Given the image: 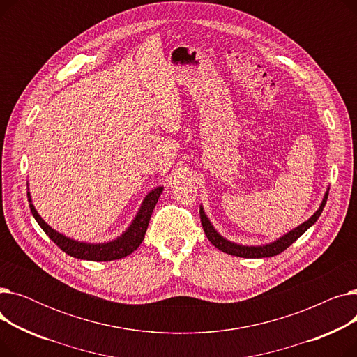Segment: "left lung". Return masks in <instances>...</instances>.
Wrapping results in <instances>:
<instances>
[{"label":"left lung","mask_w":357,"mask_h":357,"mask_svg":"<svg viewBox=\"0 0 357 357\" xmlns=\"http://www.w3.org/2000/svg\"><path fill=\"white\" fill-rule=\"evenodd\" d=\"M327 197H328V192H326L324 195V199L320 205V208L317 210V213L308 220L305 221L304 224H301V226L296 227L295 230L289 231L288 234H285L284 237H280L279 240L271 243V245H266V246H240V245H234V243L222 238L215 230L214 227L211 226L210 220L207 218V215H205L204 210L199 208V217H201V224H202V229L205 231V236L208 237V240L213 243V245L220 249L221 252L227 253V255H231V256H238V257H271V256H276L279 253H282L285 249H288L292 243L301 237L312 224L318 220V217L321 215L323 213V208L324 205L327 202Z\"/></svg>","instance_id":"obj_1"}]
</instances>
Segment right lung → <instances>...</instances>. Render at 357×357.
Wrapping results in <instances>:
<instances>
[{"label":"right lung","instance_id":"right-lung-1","mask_svg":"<svg viewBox=\"0 0 357 357\" xmlns=\"http://www.w3.org/2000/svg\"><path fill=\"white\" fill-rule=\"evenodd\" d=\"M162 190H163L162 186H159V188L153 190L144 198V201L142 204V208L137 213V217L135 218L133 222H131V226L121 237H119L114 241L104 243V245H86V243L70 240V238L59 234L58 231H54L53 229H50L47 224L42 220V217L37 214V211L33 207V204H30V211H31L33 217L36 218V221L39 222V226L43 229V231L50 237V240H53L56 243V246L61 248L69 256L77 257V259H84V260H93V261L116 260V259H121V257L131 255L142 245L147 226H149L150 217H152L153 208L162 194ZM29 202H30V195H29Z\"/></svg>","mask_w":357,"mask_h":357}]
</instances>
